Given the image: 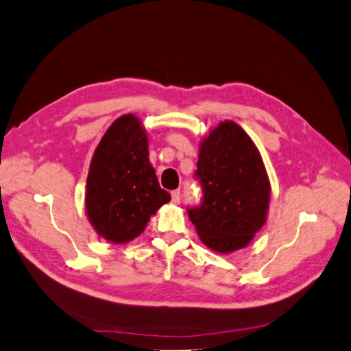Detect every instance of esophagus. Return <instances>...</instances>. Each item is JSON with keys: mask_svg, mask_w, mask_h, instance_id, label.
<instances>
[{"mask_svg": "<svg viewBox=\"0 0 351 351\" xmlns=\"http://www.w3.org/2000/svg\"><path fill=\"white\" fill-rule=\"evenodd\" d=\"M179 200H181V191H179V190L172 191V202L179 203Z\"/></svg>", "mask_w": 351, "mask_h": 351, "instance_id": "esophagus-1", "label": "esophagus"}]
</instances>
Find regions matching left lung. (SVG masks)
I'll return each mask as SVG.
<instances>
[{"label":"left lung","mask_w":351,"mask_h":351,"mask_svg":"<svg viewBox=\"0 0 351 351\" xmlns=\"http://www.w3.org/2000/svg\"><path fill=\"white\" fill-rule=\"evenodd\" d=\"M202 203L188 217L203 243L230 254L250 243L267 221L269 181L255 143L234 121H223L200 143L194 173Z\"/></svg>","instance_id":"obj_1"}]
</instances>
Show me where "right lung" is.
<instances>
[{
	"instance_id": "add662e5",
	"label": "right lung",
	"mask_w": 351,
	"mask_h": 351,
	"mask_svg": "<svg viewBox=\"0 0 351 351\" xmlns=\"http://www.w3.org/2000/svg\"><path fill=\"white\" fill-rule=\"evenodd\" d=\"M148 138L138 117L121 115L99 142L87 176V218L101 237L128 243L170 200L149 163Z\"/></svg>"
}]
</instances>
